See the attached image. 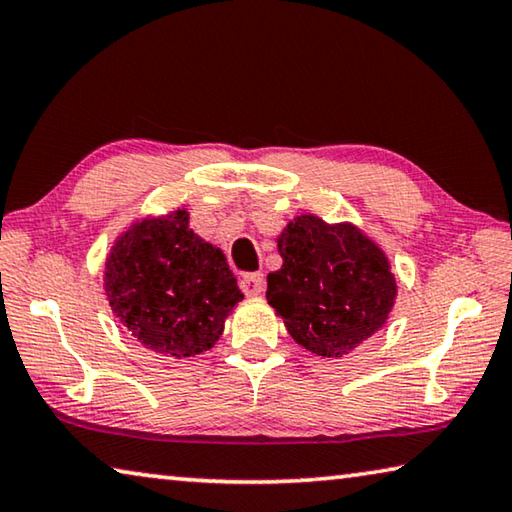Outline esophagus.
I'll return each mask as SVG.
<instances>
[{"instance_id":"1","label":"esophagus","mask_w":512,"mask_h":512,"mask_svg":"<svg viewBox=\"0 0 512 512\" xmlns=\"http://www.w3.org/2000/svg\"><path fill=\"white\" fill-rule=\"evenodd\" d=\"M239 287L250 298L262 296V293H264V275L262 273H246V275H241Z\"/></svg>"}]
</instances>
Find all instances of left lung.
<instances>
[{
  "instance_id": "8db88e82",
  "label": "left lung",
  "mask_w": 512,
  "mask_h": 512,
  "mask_svg": "<svg viewBox=\"0 0 512 512\" xmlns=\"http://www.w3.org/2000/svg\"><path fill=\"white\" fill-rule=\"evenodd\" d=\"M277 250L282 268L268 273L266 300L302 348L336 359L384 327L395 275L384 250L359 228L302 214L277 237Z\"/></svg>"
}]
</instances>
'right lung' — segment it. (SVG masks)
Returning <instances> with one entry per match:
<instances>
[{
  "label": "right lung",
  "instance_id": "right-lung-1",
  "mask_svg": "<svg viewBox=\"0 0 512 512\" xmlns=\"http://www.w3.org/2000/svg\"><path fill=\"white\" fill-rule=\"evenodd\" d=\"M103 282L128 332L176 359L210 350L244 298L225 255L189 230L185 210L133 223L112 246Z\"/></svg>",
  "mask_w": 512,
  "mask_h": 512
}]
</instances>
